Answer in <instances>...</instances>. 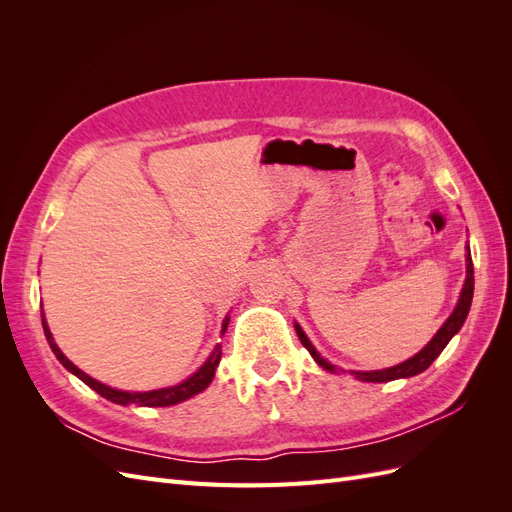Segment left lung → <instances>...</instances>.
Instances as JSON below:
<instances>
[{
  "label": "left lung",
  "instance_id": "1",
  "mask_svg": "<svg viewBox=\"0 0 512 512\" xmlns=\"http://www.w3.org/2000/svg\"><path fill=\"white\" fill-rule=\"evenodd\" d=\"M472 294H474V265H472V256H470V247L466 245V282H463L461 294H459V301L453 309V314L446 318V322L438 329V333L431 337V342L421 350L416 352L414 356H410L408 361L393 365V367H386V369H374V371H350V376H354L356 380L361 382H391V380H399V378H412L416 374H421L425 371L433 361L438 359L440 352L446 348V344L451 342V339L459 333V329L463 327V322L468 318L470 312V305H472ZM294 331H297L301 344L309 350V354L314 356V361L322 367L331 371V374H337V367L331 365L324 356H320V352L314 348V344L309 342V337L305 335V331L299 327L297 322H294ZM344 371V369H339Z\"/></svg>",
  "mask_w": 512,
  "mask_h": 512
}]
</instances>
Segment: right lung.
I'll return each mask as SVG.
<instances>
[{"instance_id": "1", "label": "right lung", "mask_w": 512, "mask_h": 512, "mask_svg": "<svg viewBox=\"0 0 512 512\" xmlns=\"http://www.w3.org/2000/svg\"><path fill=\"white\" fill-rule=\"evenodd\" d=\"M228 322L230 318L226 316L224 322H222V335L226 333L228 329ZM42 329H44V335H46V342H49L53 354L57 356V361L64 365L70 374H74L79 380H83L89 389H94L98 395H102L104 399L113 401V404H119V406H143V408H164V406H175V404H181V401L190 399L198 393H203L207 386L213 382V376H215V369H218L220 365V359H222V346L218 344L213 348V352L209 354V359L200 365L194 374L190 378H185L183 382L179 384H173V386H164V389H153V391H119V389H113V386H106L102 382H98L96 378L87 376L83 369L76 367L68 356L59 350V346L55 344V339L51 335V329L49 324H46V318L42 314Z\"/></svg>"}]
</instances>
